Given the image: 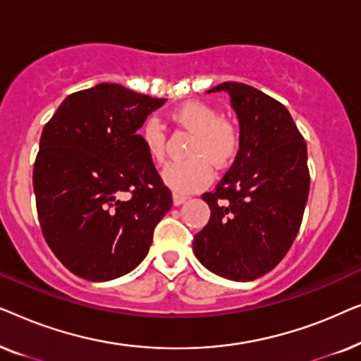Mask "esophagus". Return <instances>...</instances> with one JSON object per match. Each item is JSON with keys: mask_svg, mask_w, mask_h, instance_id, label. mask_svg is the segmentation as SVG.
<instances>
[{"mask_svg": "<svg viewBox=\"0 0 361 361\" xmlns=\"http://www.w3.org/2000/svg\"><path fill=\"white\" fill-rule=\"evenodd\" d=\"M187 199H189V197L180 195V194H174V195H172V200H174V205H176V207H179V205L184 204V202H185Z\"/></svg>", "mask_w": 361, "mask_h": 361, "instance_id": "1", "label": "esophagus"}]
</instances>
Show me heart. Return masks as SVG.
Masks as SVG:
<instances>
[{"instance_id":"obj_1","label":"heart","mask_w":361,"mask_h":361,"mask_svg":"<svg viewBox=\"0 0 361 361\" xmlns=\"http://www.w3.org/2000/svg\"><path fill=\"white\" fill-rule=\"evenodd\" d=\"M174 121L195 135L185 162H174L162 171L164 184L185 195L200 190L212 179V167L224 169L235 159L240 147V135L233 123L221 120L220 111L209 103L189 102L172 113ZM140 137L152 161L161 162L166 156V133L157 118H147L140 130Z\"/></svg>"}]
</instances>
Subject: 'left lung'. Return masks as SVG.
Wrapping results in <instances>:
<instances>
[{
  "instance_id": "obj_1",
  "label": "left lung",
  "mask_w": 361,
  "mask_h": 361,
  "mask_svg": "<svg viewBox=\"0 0 361 361\" xmlns=\"http://www.w3.org/2000/svg\"><path fill=\"white\" fill-rule=\"evenodd\" d=\"M228 93L240 125V149L214 192L202 195L210 220L194 238L207 269L231 281H253L288 253L307 204V146L274 98L238 82L207 93Z\"/></svg>"
}]
</instances>
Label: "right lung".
I'll return each mask as SVG.
<instances>
[{
    "label": "right lung",
    "instance_id": "right-lung-1",
    "mask_svg": "<svg viewBox=\"0 0 361 361\" xmlns=\"http://www.w3.org/2000/svg\"><path fill=\"white\" fill-rule=\"evenodd\" d=\"M164 103L98 83L68 95L44 126L32 172L39 221L78 278L111 281L135 269L171 210V190L136 133Z\"/></svg>",
    "mask_w": 361,
    "mask_h": 361
}]
</instances>
